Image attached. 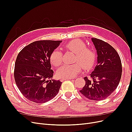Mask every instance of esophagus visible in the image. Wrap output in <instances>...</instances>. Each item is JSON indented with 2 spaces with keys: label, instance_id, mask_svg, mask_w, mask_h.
<instances>
[{
  "label": "esophagus",
  "instance_id": "34e87169",
  "mask_svg": "<svg viewBox=\"0 0 132 132\" xmlns=\"http://www.w3.org/2000/svg\"><path fill=\"white\" fill-rule=\"evenodd\" d=\"M71 79H72V78H61L60 79V81H63L66 80H71Z\"/></svg>",
  "mask_w": 132,
  "mask_h": 132
}]
</instances>
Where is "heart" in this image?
I'll list each match as a JSON object with an SVG mask.
<instances>
[{
  "instance_id": "heart-1",
  "label": "heart",
  "mask_w": 132,
  "mask_h": 132,
  "mask_svg": "<svg viewBox=\"0 0 132 132\" xmlns=\"http://www.w3.org/2000/svg\"><path fill=\"white\" fill-rule=\"evenodd\" d=\"M65 48L75 53L74 62L79 64H65L61 66L57 71L58 77L62 78H72L80 72L81 66L85 70H89L94 65L96 60L95 53L92 48L86 47V44L82 40H73L65 46ZM62 59V53L57 50H54L51 54L50 61L52 65L54 66H59Z\"/></svg>"
}]
</instances>
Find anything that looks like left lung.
Listing matches in <instances>:
<instances>
[{"label": "left lung", "mask_w": 132, "mask_h": 132, "mask_svg": "<svg viewBox=\"0 0 132 132\" xmlns=\"http://www.w3.org/2000/svg\"><path fill=\"white\" fill-rule=\"evenodd\" d=\"M96 50L97 65L90 74L93 80L85 77L86 85L80 90L94 101L106 99L117 88L122 74L121 62L114 48L102 40L92 38Z\"/></svg>", "instance_id": "1"}]
</instances>
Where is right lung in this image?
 <instances>
[{"label":"right lung","mask_w":132,"mask_h":132,"mask_svg":"<svg viewBox=\"0 0 132 132\" xmlns=\"http://www.w3.org/2000/svg\"><path fill=\"white\" fill-rule=\"evenodd\" d=\"M62 40L34 42L18 54L14 68V79L20 91L26 98L43 103L55 96L62 82L49 80L53 77L50 56Z\"/></svg>","instance_id":"add662e5"}]
</instances>
